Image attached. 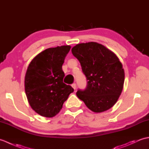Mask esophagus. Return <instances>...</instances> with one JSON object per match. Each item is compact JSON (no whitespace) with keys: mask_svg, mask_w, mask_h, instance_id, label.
Masks as SVG:
<instances>
[{"mask_svg":"<svg viewBox=\"0 0 149 149\" xmlns=\"http://www.w3.org/2000/svg\"><path fill=\"white\" fill-rule=\"evenodd\" d=\"M72 86L73 88H74V90L76 89V84H75V83H73V84H72Z\"/></svg>","mask_w":149,"mask_h":149,"instance_id":"esophagus-1","label":"esophagus"}]
</instances>
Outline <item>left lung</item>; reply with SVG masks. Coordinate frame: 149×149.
<instances>
[{
  "label": "left lung",
  "mask_w": 149,
  "mask_h": 149,
  "mask_svg": "<svg viewBox=\"0 0 149 149\" xmlns=\"http://www.w3.org/2000/svg\"><path fill=\"white\" fill-rule=\"evenodd\" d=\"M86 77L87 86L76 95L90 110L100 113L117 102L123 90L125 74L115 54L96 42L79 43L72 49Z\"/></svg>",
  "instance_id": "1"
}]
</instances>
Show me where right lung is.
<instances>
[{"instance_id":"right-lung-1","label":"right lung","mask_w":149,"mask_h":149,"mask_svg":"<svg viewBox=\"0 0 149 149\" xmlns=\"http://www.w3.org/2000/svg\"><path fill=\"white\" fill-rule=\"evenodd\" d=\"M71 47L49 48L40 52L28 66L25 77V91L31 107L41 116L53 117L74 88L63 83L62 70L65 57Z\"/></svg>"}]
</instances>
